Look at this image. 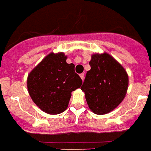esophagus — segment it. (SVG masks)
Returning a JSON list of instances; mask_svg holds the SVG:
<instances>
[{"label": "esophagus", "instance_id": "esophagus-1", "mask_svg": "<svg viewBox=\"0 0 151 151\" xmlns=\"http://www.w3.org/2000/svg\"><path fill=\"white\" fill-rule=\"evenodd\" d=\"M79 76H80V77H81L82 80H83V79H84V77H85V75H84V73H82V74H80Z\"/></svg>", "mask_w": 151, "mask_h": 151}]
</instances>
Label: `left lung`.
Masks as SVG:
<instances>
[{"mask_svg":"<svg viewBox=\"0 0 151 151\" xmlns=\"http://www.w3.org/2000/svg\"><path fill=\"white\" fill-rule=\"evenodd\" d=\"M81 90L89 108L96 114L109 113L121 104L127 92L126 71L107 53L92 55Z\"/></svg>","mask_w":151,"mask_h":151,"instance_id":"8db88e82","label":"left lung"}]
</instances>
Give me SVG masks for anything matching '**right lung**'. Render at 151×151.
<instances>
[{"label": "right lung", "mask_w": 151, "mask_h": 151, "mask_svg": "<svg viewBox=\"0 0 151 151\" xmlns=\"http://www.w3.org/2000/svg\"><path fill=\"white\" fill-rule=\"evenodd\" d=\"M66 59L63 53H50L28 76L27 87L31 98L47 114L65 111L71 93L83 83L75 72L74 64H68Z\"/></svg>", "instance_id": "right-lung-1"}]
</instances>
